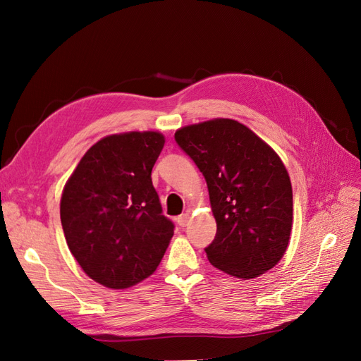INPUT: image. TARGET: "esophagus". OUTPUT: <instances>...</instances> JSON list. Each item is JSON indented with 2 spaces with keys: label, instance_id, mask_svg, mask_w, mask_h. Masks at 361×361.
<instances>
[{
  "label": "esophagus",
  "instance_id": "esophagus-1",
  "mask_svg": "<svg viewBox=\"0 0 361 361\" xmlns=\"http://www.w3.org/2000/svg\"><path fill=\"white\" fill-rule=\"evenodd\" d=\"M190 220H191V216H190V214H182V215H179V216L176 218V221H178V224H179L180 227H185V226H188Z\"/></svg>",
  "mask_w": 361,
  "mask_h": 361
}]
</instances>
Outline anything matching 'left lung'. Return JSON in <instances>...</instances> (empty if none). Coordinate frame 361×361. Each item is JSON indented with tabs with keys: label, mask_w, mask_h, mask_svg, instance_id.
Wrapping results in <instances>:
<instances>
[{
	"label": "left lung",
	"mask_w": 361,
	"mask_h": 361,
	"mask_svg": "<svg viewBox=\"0 0 361 361\" xmlns=\"http://www.w3.org/2000/svg\"><path fill=\"white\" fill-rule=\"evenodd\" d=\"M178 146L199 167L216 221L204 248L211 264L255 279L285 255L292 231V185L285 164L253 130L232 118L180 128Z\"/></svg>",
	"instance_id": "obj_1"
}]
</instances>
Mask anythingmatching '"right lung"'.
Instances as JSON below:
<instances>
[{"label": "right lung", "mask_w": 361, "mask_h": 361, "mask_svg": "<svg viewBox=\"0 0 361 361\" xmlns=\"http://www.w3.org/2000/svg\"><path fill=\"white\" fill-rule=\"evenodd\" d=\"M164 143L154 130L108 135L64 185V238L85 274L105 288L126 289L154 274L170 244L174 224L150 176Z\"/></svg>", "instance_id": "right-lung-1"}]
</instances>
